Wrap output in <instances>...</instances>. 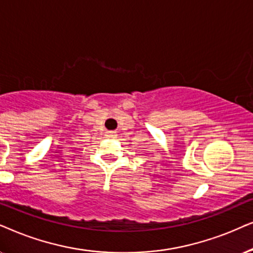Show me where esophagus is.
Returning a JSON list of instances; mask_svg holds the SVG:
<instances>
[{
    "mask_svg": "<svg viewBox=\"0 0 253 253\" xmlns=\"http://www.w3.org/2000/svg\"><path fill=\"white\" fill-rule=\"evenodd\" d=\"M116 132H113V130H110V132H106V136L110 137V139H112V137H116Z\"/></svg>",
    "mask_w": 253,
    "mask_h": 253,
    "instance_id": "1",
    "label": "esophagus"
}]
</instances>
